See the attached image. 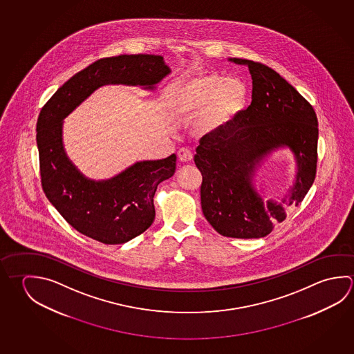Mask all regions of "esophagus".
<instances>
[{
  "mask_svg": "<svg viewBox=\"0 0 354 354\" xmlns=\"http://www.w3.org/2000/svg\"><path fill=\"white\" fill-rule=\"evenodd\" d=\"M178 156H179V160L181 162H192V150L186 149V148H181V149H180L179 151H178Z\"/></svg>",
  "mask_w": 354,
  "mask_h": 354,
  "instance_id": "1",
  "label": "esophagus"
}]
</instances>
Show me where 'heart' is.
I'll return each mask as SVG.
<instances>
[{"instance_id": "heart-1", "label": "heart", "mask_w": 354, "mask_h": 354, "mask_svg": "<svg viewBox=\"0 0 354 354\" xmlns=\"http://www.w3.org/2000/svg\"><path fill=\"white\" fill-rule=\"evenodd\" d=\"M248 100V87L243 82L210 73L181 84L171 100V108L179 114H195L203 109V129L215 133L231 124L245 109Z\"/></svg>"}]
</instances>
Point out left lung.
Instances as JSON below:
<instances>
[{"instance_id":"left-lung-1","label":"left lung","mask_w":354,"mask_h":354,"mask_svg":"<svg viewBox=\"0 0 354 354\" xmlns=\"http://www.w3.org/2000/svg\"><path fill=\"white\" fill-rule=\"evenodd\" d=\"M248 66L252 102L231 124L200 139L194 162L203 174L200 187L204 216L220 235L259 239L285 220L316 178L318 120L313 108L285 78L262 63L229 58ZM288 147L297 178L279 201H265L253 184L254 173L267 156Z\"/></svg>"}]
</instances>
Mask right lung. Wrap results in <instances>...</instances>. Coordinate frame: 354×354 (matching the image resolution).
Returning <instances> with one entry per match:
<instances>
[{
    "label": "right lung",
    "mask_w": 354,
    "mask_h": 354,
    "mask_svg": "<svg viewBox=\"0 0 354 354\" xmlns=\"http://www.w3.org/2000/svg\"><path fill=\"white\" fill-rule=\"evenodd\" d=\"M170 72L164 58L156 55L102 58L58 88L39 113L36 131L44 194L83 235L117 245L143 234L156 218V187L174 175L176 156L137 162L111 179H89L66 154L63 119L102 86L154 89Z\"/></svg>",
    "instance_id": "1"
}]
</instances>
